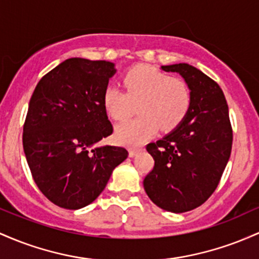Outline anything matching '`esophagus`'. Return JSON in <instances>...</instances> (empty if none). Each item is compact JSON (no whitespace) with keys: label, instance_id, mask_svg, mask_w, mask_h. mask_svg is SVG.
I'll use <instances>...</instances> for the list:
<instances>
[{"label":"esophagus","instance_id":"34e87169","mask_svg":"<svg viewBox=\"0 0 259 259\" xmlns=\"http://www.w3.org/2000/svg\"><path fill=\"white\" fill-rule=\"evenodd\" d=\"M128 152H130V156H131V158H133V156L137 155V154H138L139 152H141V150H139V149H135V148H131Z\"/></svg>","mask_w":259,"mask_h":259}]
</instances>
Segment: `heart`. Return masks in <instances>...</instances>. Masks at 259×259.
<instances>
[{
  "mask_svg": "<svg viewBox=\"0 0 259 259\" xmlns=\"http://www.w3.org/2000/svg\"><path fill=\"white\" fill-rule=\"evenodd\" d=\"M122 83L124 92L112 85L104 91L103 104L107 115L116 121H124L137 105L141 116L117 126L115 137L121 144L137 147L159 127L165 132L175 130L191 109L192 94L188 84L150 66L139 65L128 69Z\"/></svg>",
  "mask_w": 259,
  "mask_h": 259,
  "instance_id": "1",
  "label": "heart"
}]
</instances>
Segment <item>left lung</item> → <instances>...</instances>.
I'll use <instances>...</instances> for the list:
<instances>
[{"label":"left lung","mask_w":259,"mask_h":259,"mask_svg":"<svg viewBox=\"0 0 259 259\" xmlns=\"http://www.w3.org/2000/svg\"><path fill=\"white\" fill-rule=\"evenodd\" d=\"M161 69L184 78L192 103L179 127L147 145L154 167L143 186L159 208L185 213L202 205L222 179L232 147L229 107L218 83L196 67L176 63Z\"/></svg>","instance_id":"8db88e82"}]
</instances>
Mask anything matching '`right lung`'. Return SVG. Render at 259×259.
Masks as SVG:
<instances>
[{
  "label": "right lung",
  "instance_id": "obj_1",
  "mask_svg": "<svg viewBox=\"0 0 259 259\" xmlns=\"http://www.w3.org/2000/svg\"><path fill=\"white\" fill-rule=\"evenodd\" d=\"M115 63L68 59L37 83L23 127V148L44 196L65 209L91 204L114 168L128 156L124 148L98 142L112 133L103 104Z\"/></svg>",
  "mask_w": 259,
  "mask_h": 259
}]
</instances>
